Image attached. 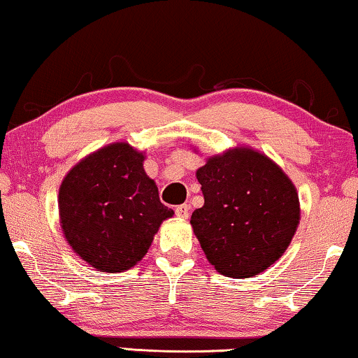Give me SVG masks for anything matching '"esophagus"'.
<instances>
[{
	"mask_svg": "<svg viewBox=\"0 0 358 358\" xmlns=\"http://www.w3.org/2000/svg\"><path fill=\"white\" fill-rule=\"evenodd\" d=\"M189 211H190V206L185 205V203L176 206V215H178L179 217H182V220L189 217Z\"/></svg>",
	"mask_w": 358,
	"mask_h": 358,
	"instance_id": "obj_1",
	"label": "esophagus"
}]
</instances>
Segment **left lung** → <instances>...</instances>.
I'll list each match as a JSON object with an SVG mask.
<instances>
[{
  "label": "left lung",
  "mask_w": 358,
  "mask_h": 358,
  "mask_svg": "<svg viewBox=\"0 0 358 358\" xmlns=\"http://www.w3.org/2000/svg\"><path fill=\"white\" fill-rule=\"evenodd\" d=\"M205 203L190 224L217 273L250 278L282 257L297 231L299 195L266 155L237 147L196 171Z\"/></svg>",
  "instance_id": "8db88e82"
}]
</instances>
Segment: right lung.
Returning a JSON list of instances; mask_svg holds the SVG:
<instances>
[{"mask_svg":"<svg viewBox=\"0 0 358 358\" xmlns=\"http://www.w3.org/2000/svg\"><path fill=\"white\" fill-rule=\"evenodd\" d=\"M145 155L126 142L90 153L59 187V222L82 260L105 273L137 265L174 211L159 201L143 169Z\"/></svg>","mask_w":358,"mask_h":358,"instance_id":"obj_1","label":"right lung"}]
</instances>
